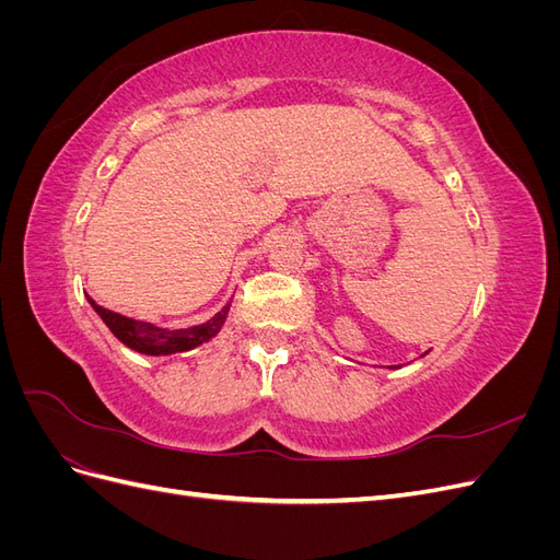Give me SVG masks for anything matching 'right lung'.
I'll return each instance as SVG.
<instances>
[{"instance_id": "1", "label": "right lung", "mask_w": 560, "mask_h": 560, "mask_svg": "<svg viewBox=\"0 0 560 560\" xmlns=\"http://www.w3.org/2000/svg\"><path fill=\"white\" fill-rule=\"evenodd\" d=\"M89 303L95 308V313L103 317V322L112 329V334L118 338V341L128 346L130 350H138L144 354H173V352L191 350L200 343L210 341V338L217 336L219 329L224 327L229 306H231L229 303V306H224L212 319H208L206 325H198L191 329H161L151 325V322L130 319L97 306L93 299H89Z\"/></svg>"}]
</instances>
